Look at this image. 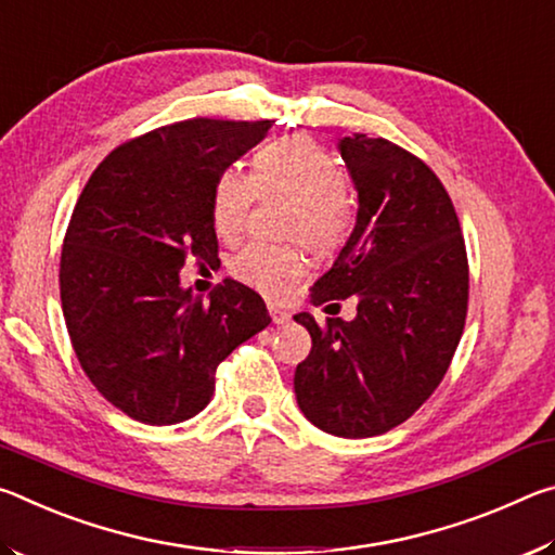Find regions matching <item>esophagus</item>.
Returning <instances> with one entry per match:
<instances>
[{"instance_id":"esophagus-1","label":"esophagus","mask_w":555,"mask_h":555,"mask_svg":"<svg viewBox=\"0 0 555 555\" xmlns=\"http://www.w3.org/2000/svg\"><path fill=\"white\" fill-rule=\"evenodd\" d=\"M269 315L276 325H284V323L291 321V313L284 311V308H279V306H269Z\"/></svg>"}]
</instances>
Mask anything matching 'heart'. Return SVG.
<instances>
[{"mask_svg":"<svg viewBox=\"0 0 555 555\" xmlns=\"http://www.w3.org/2000/svg\"><path fill=\"white\" fill-rule=\"evenodd\" d=\"M347 176L337 158L308 137H286L261 146L251 176L224 168L212 188V228L234 240L247 224L257 195L291 201L286 234L327 255L340 247L352 224V203L345 193ZM304 255L294 247L251 242L232 259V274L267 296H281L304 274Z\"/></svg>","mask_w":555,"mask_h":555,"instance_id":"obj_1","label":"heart"}]
</instances>
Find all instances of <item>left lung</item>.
Listing matches in <instances>:
<instances>
[{"instance_id": "1", "label": "left lung", "mask_w": 555, "mask_h": 555, "mask_svg": "<svg viewBox=\"0 0 555 555\" xmlns=\"http://www.w3.org/2000/svg\"><path fill=\"white\" fill-rule=\"evenodd\" d=\"M337 149L360 208L311 298L357 296V315H294L313 340L294 389L313 426L370 438L413 416L446 377L467 315V251L453 201L418 156L367 134Z\"/></svg>"}]
</instances>
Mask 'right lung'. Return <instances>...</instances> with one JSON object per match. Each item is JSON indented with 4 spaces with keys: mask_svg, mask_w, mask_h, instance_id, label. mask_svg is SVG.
I'll list each match as a JSON object with an SVG mask.
<instances>
[{
    "mask_svg": "<svg viewBox=\"0 0 555 555\" xmlns=\"http://www.w3.org/2000/svg\"><path fill=\"white\" fill-rule=\"evenodd\" d=\"M261 121L185 119L117 146L82 188L61 251V304L82 372L112 406L171 426L208 406L215 370L271 323L257 291L181 286L188 259L218 261L212 188L257 146Z\"/></svg>",
    "mask_w": 555,
    "mask_h": 555,
    "instance_id": "add662e5",
    "label": "right lung"
}]
</instances>
